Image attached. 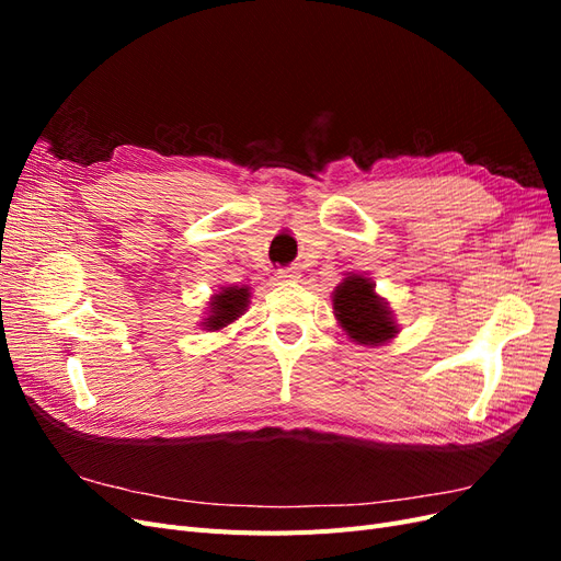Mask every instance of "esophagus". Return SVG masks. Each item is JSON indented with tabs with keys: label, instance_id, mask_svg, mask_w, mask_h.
Instances as JSON below:
<instances>
[{
	"label": "esophagus",
	"instance_id": "obj_1",
	"mask_svg": "<svg viewBox=\"0 0 561 561\" xmlns=\"http://www.w3.org/2000/svg\"><path fill=\"white\" fill-rule=\"evenodd\" d=\"M278 278H280L283 283H290V280H297V278H299V271H297L295 266H287V268H280V271H278Z\"/></svg>",
	"mask_w": 561,
	"mask_h": 561
}]
</instances>
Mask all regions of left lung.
Wrapping results in <instances>:
<instances>
[{
  "instance_id": "obj_1",
  "label": "left lung",
  "mask_w": 561,
  "mask_h": 561,
  "mask_svg": "<svg viewBox=\"0 0 561 561\" xmlns=\"http://www.w3.org/2000/svg\"><path fill=\"white\" fill-rule=\"evenodd\" d=\"M334 316L353 342L365 346H379L398 334L393 313L388 311L386 301L375 293L369 278L351 274L336 287Z\"/></svg>"
}]
</instances>
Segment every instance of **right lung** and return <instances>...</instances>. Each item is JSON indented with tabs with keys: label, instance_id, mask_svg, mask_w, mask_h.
Instances as JSON below:
<instances>
[{
	"label": "right lung",
	"instance_id": "1",
	"mask_svg": "<svg viewBox=\"0 0 561 561\" xmlns=\"http://www.w3.org/2000/svg\"><path fill=\"white\" fill-rule=\"evenodd\" d=\"M248 299H250L248 287H239V285L225 287L222 293L210 299V313H208L206 322H203V328L222 330L225 325H229V322H233L245 311Z\"/></svg>",
	"mask_w": 561,
	"mask_h": 561
}]
</instances>
